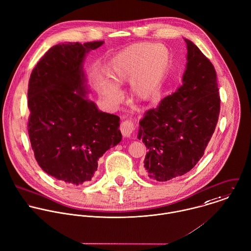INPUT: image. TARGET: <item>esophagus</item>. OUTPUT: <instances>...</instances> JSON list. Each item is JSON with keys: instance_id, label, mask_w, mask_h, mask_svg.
Listing matches in <instances>:
<instances>
[{"instance_id": "esophagus-1", "label": "esophagus", "mask_w": 251, "mask_h": 251, "mask_svg": "<svg viewBox=\"0 0 251 251\" xmlns=\"http://www.w3.org/2000/svg\"><path fill=\"white\" fill-rule=\"evenodd\" d=\"M134 130H135V126L131 120H125L120 125V131H121L122 135L126 138L131 137Z\"/></svg>"}]
</instances>
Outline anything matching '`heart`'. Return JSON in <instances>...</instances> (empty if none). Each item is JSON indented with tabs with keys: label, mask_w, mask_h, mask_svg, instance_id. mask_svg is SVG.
<instances>
[{
	"label": "heart",
	"mask_w": 251,
	"mask_h": 251,
	"mask_svg": "<svg viewBox=\"0 0 251 251\" xmlns=\"http://www.w3.org/2000/svg\"><path fill=\"white\" fill-rule=\"evenodd\" d=\"M171 61V52L163 44L136 43L120 50L112 59L111 81L100 83V95L111 103L122 99L120 86L130 82L131 95L139 100L151 99L160 87Z\"/></svg>",
	"instance_id": "obj_1"
}]
</instances>
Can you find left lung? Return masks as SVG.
I'll return each mask as SVG.
<instances>
[{
  "label": "left lung",
  "mask_w": 251,
  "mask_h": 251,
  "mask_svg": "<svg viewBox=\"0 0 251 251\" xmlns=\"http://www.w3.org/2000/svg\"><path fill=\"white\" fill-rule=\"evenodd\" d=\"M182 85L140 120L138 139L148 148L144 168L165 182L192 170L203 156L220 113L216 71L190 40Z\"/></svg>",
  "instance_id": "left-lung-1"
}]
</instances>
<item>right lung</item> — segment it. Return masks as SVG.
<instances>
[{
  "label": "right lung",
  "mask_w": 251,
  "mask_h": 251,
  "mask_svg": "<svg viewBox=\"0 0 251 251\" xmlns=\"http://www.w3.org/2000/svg\"><path fill=\"white\" fill-rule=\"evenodd\" d=\"M104 42L51 47L33 69L28 88V134L39 166L71 185L91 181L98 160L122 140L117 115L88 99L84 60Z\"/></svg>",
  "instance_id": "right-lung-1"
}]
</instances>
